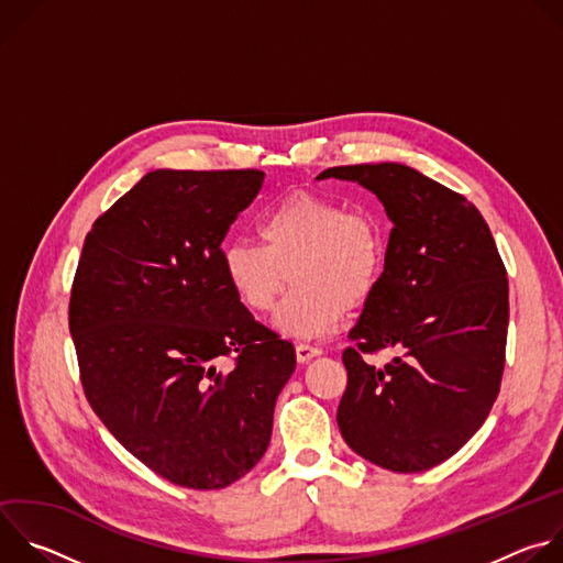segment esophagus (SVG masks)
I'll return each mask as SVG.
<instances>
[{
  "label": "esophagus",
  "instance_id": "obj_1",
  "mask_svg": "<svg viewBox=\"0 0 563 563\" xmlns=\"http://www.w3.org/2000/svg\"><path fill=\"white\" fill-rule=\"evenodd\" d=\"M320 350L313 347V345H307V343H298L296 345V358L298 363H309L313 356H318Z\"/></svg>",
  "mask_w": 563,
  "mask_h": 563
}]
</instances>
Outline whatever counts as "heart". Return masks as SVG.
I'll use <instances>...</instances> for the list:
<instances>
[{
    "instance_id": "1",
    "label": "heart",
    "mask_w": 563,
    "mask_h": 563,
    "mask_svg": "<svg viewBox=\"0 0 563 563\" xmlns=\"http://www.w3.org/2000/svg\"><path fill=\"white\" fill-rule=\"evenodd\" d=\"M263 245L231 240L222 272L233 296L254 313H267L294 289L276 316L283 334L318 339L336 328L345 309L365 305L385 269V227L372 209L291 194L258 220Z\"/></svg>"
}]
</instances>
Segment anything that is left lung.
<instances>
[{
  "instance_id": "obj_1",
  "label": "left lung",
  "mask_w": 563,
  "mask_h": 563,
  "mask_svg": "<svg viewBox=\"0 0 563 563\" xmlns=\"http://www.w3.org/2000/svg\"><path fill=\"white\" fill-rule=\"evenodd\" d=\"M376 194L389 220L380 285L343 352L336 421L345 443L391 472H423L461 450L499 396L508 278L488 222L461 194L396 163L325 169ZM394 349L383 368L365 353Z\"/></svg>"
}]
</instances>
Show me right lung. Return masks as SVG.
Segmentation results:
<instances>
[{"label":"right lung","mask_w":563,"mask_h":563,"mask_svg":"<svg viewBox=\"0 0 563 563\" xmlns=\"http://www.w3.org/2000/svg\"><path fill=\"white\" fill-rule=\"evenodd\" d=\"M258 169L146 174L87 233L70 287L79 380L107 430L172 484L220 490L265 454L289 341L240 302L222 240ZM231 360L232 367L217 365Z\"/></svg>","instance_id":"right-lung-1"}]
</instances>
